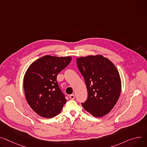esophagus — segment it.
Instances as JSON below:
<instances>
[{
  "label": "esophagus",
  "mask_w": 147,
  "mask_h": 147,
  "mask_svg": "<svg viewBox=\"0 0 147 147\" xmlns=\"http://www.w3.org/2000/svg\"><path fill=\"white\" fill-rule=\"evenodd\" d=\"M69 97H70V99L73 100V99H74V98H75V95H74V94H71V95H70V96H69Z\"/></svg>",
  "instance_id": "obj_1"
}]
</instances>
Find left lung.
Wrapping results in <instances>:
<instances>
[{"label":"left lung","instance_id":"left-lung-1","mask_svg":"<svg viewBox=\"0 0 147 147\" xmlns=\"http://www.w3.org/2000/svg\"><path fill=\"white\" fill-rule=\"evenodd\" d=\"M79 71L88 91L84 109L96 117L108 114L115 106L121 90L119 73L114 64L101 55L77 59Z\"/></svg>","mask_w":147,"mask_h":147}]
</instances>
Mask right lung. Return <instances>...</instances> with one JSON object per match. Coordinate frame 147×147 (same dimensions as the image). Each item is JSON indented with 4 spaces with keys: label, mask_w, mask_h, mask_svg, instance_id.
Here are the masks:
<instances>
[{
    "label": "right lung",
    "mask_w": 147,
    "mask_h": 147,
    "mask_svg": "<svg viewBox=\"0 0 147 147\" xmlns=\"http://www.w3.org/2000/svg\"><path fill=\"white\" fill-rule=\"evenodd\" d=\"M71 60V57L46 56L33 62L26 71L23 83L25 97L40 116L50 118L61 111L67 100L59 87L57 76Z\"/></svg>",
    "instance_id": "obj_1"
}]
</instances>
